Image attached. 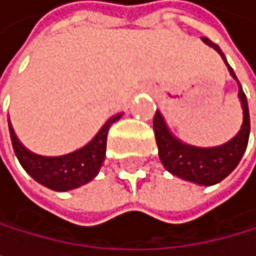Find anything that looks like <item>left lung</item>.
<instances>
[{
  "mask_svg": "<svg viewBox=\"0 0 256 256\" xmlns=\"http://www.w3.org/2000/svg\"><path fill=\"white\" fill-rule=\"evenodd\" d=\"M202 40L205 44L213 48L223 58L229 74H231L234 80H238L234 70L229 67L224 54L221 52L218 44L212 43L208 38H202ZM239 99L244 110V122L239 133L231 141L216 146V148H196V146L180 141L178 138H174L172 134V131L168 130L162 114L157 110L156 115H154V133H156L160 162L164 164L166 170L181 180L200 184V186H212V184L223 181L239 165V162L248 144L250 115H248L247 98L244 94L240 83H239Z\"/></svg>",
  "mask_w": 256,
  "mask_h": 256,
  "instance_id": "obj_1",
  "label": "left lung"
}]
</instances>
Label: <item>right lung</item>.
<instances>
[{"label": "right lung", "instance_id": "1", "mask_svg": "<svg viewBox=\"0 0 256 256\" xmlns=\"http://www.w3.org/2000/svg\"><path fill=\"white\" fill-rule=\"evenodd\" d=\"M120 117L122 114L114 115L112 118H108L104 123V126L98 131V134L88 144L83 146L82 149L60 157H43L25 149L22 142L17 139L10 122L9 134L14 152L20 165L24 166V170L36 182L52 190L64 192V190L80 188L83 184L90 182L92 178H96L106 157L108 128L117 120H120Z\"/></svg>", "mask_w": 256, "mask_h": 256}]
</instances>
